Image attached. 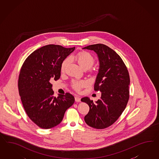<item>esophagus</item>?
<instances>
[{"mask_svg":"<svg viewBox=\"0 0 159 159\" xmlns=\"http://www.w3.org/2000/svg\"><path fill=\"white\" fill-rule=\"evenodd\" d=\"M75 101H76V102H80V99H81V98H80L79 97H78V96H75Z\"/></svg>","mask_w":159,"mask_h":159,"instance_id":"34e87169","label":"esophagus"}]
</instances>
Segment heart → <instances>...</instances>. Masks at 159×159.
<instances>
[{
  "label": "heart",
  "mask_w": 159,
  "mask_h": 159,
  "mask_svg": "<svg viewBox=\"0 0 159 159\" xmlns=\"http://www.w3.org/2000/svg\"><path fill=\"white\" fill-rule=\"evenodd\" d=\"M72 58L77 61V63L83 69H88L91 68L94 63V58L90 53L86 52H79L72 57ZM69 59H65L61 65V71L64 72L68 64ZM87 82L83 80H73L72 87L75 90L79 91L83 87L87 86Z\"/></svg>",
  "instance_id": "1"
}]
</instances>
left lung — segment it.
<instances>
[{
  "mask_svg": "<svg viewBox=\"0 0 159 159\" xmlns=\"http://www.w3.org/2000/svg\"><path fill=\"white\" fill-rule=\"evenodd\" d=\"M83 49L93 50L98 56L99 68L94 90L101 92V99L95 103L88 97L81 99L90 107L84 121L93 128L105 129L119 119L129 101V72L120 56L105 44H92Z\"/></svg>",
  "mask_w": 159,
  "mask_h": 159,
  "instance_id": "8db88e82",
  "label": "left lung"
}]
</instances>
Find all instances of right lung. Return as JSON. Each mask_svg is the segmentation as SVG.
I'll list each match as a JSON object with an SVG mask.
<instances>
[{
    "label": "right lung",
    "instance_id": "add662e5",
    "mask_svg": "<svg viewBox=\"0 0 159 159\" xmlns=\"http://www.w3.org/2000/svg\"><path fill=\"white\" fill-rule=\"evenodd\" d=\"M75 49L46 45L31 53L22 66L18 82L22 103L30 120L42 129L59 125L75 102L68 93L54 97L50 83L60 79L62 63Z\"/></svg>",
    "mask_w": 159,
    "mask_h": 159
}]
</instances>
